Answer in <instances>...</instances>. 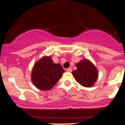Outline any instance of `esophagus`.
<instances>
[{
  "instance_id": "34e87169",
  "label": "esophagus",
  "mask_w": 125,
  "mask_h": 125,
  "mask_svg": "<svg viewBox=\"0 0 125 125\" xmlns=\"http://www.w3.org/2000/svg\"><path fill=\"white\" fill-rule=\"evenodd\" d=\"M66 71L67 72H72V69L71 67H69V68L67 69Z\"/></svg>"
}]
</instances>
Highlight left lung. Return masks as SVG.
<instances>
[{"label": "left lung", "instance_id": "left-lung-1", "mask_svg": "<svg viewBox=\"0 0 125 125\" xmlns=\"http://www.w3.org/2000/svg\"><path fill=\"white\" fill-rule=\"evenodd\" d=\"M76 66L77 69L72 73L76 81L83 86H92L98 77V72L94 64L89 60L84 59Z\"/></svg>", "mask_w": 125, "mask_h": 125}]
</instances>
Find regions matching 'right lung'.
Listing matches in <instances>:
<instances>
[{
  "label": "right lung",
  "instance_id": "obj_1",
  "mask_svg": "<svg viewBox=\"0 0 125 125\" xmlns=\"http://www.w3.org/2000/svg\"><path fill=\"white\" fill-rule=\"evenodd\" d=\"M64 72L61 64L53 63L51 57H43L34 65L31 80L37 88L50 90L61 78Z\"/></svg>",
  "mask_w": 125,
  "mask_h": 125
}]
</instances>
